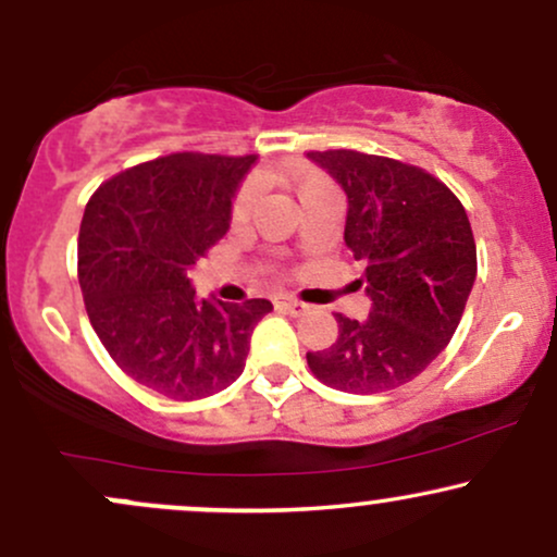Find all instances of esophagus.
<instances>
[{"label":"esophagus","instance_id":"1","mask_svg":"<svg viewBox=\"0 0 557 557\" xmlns=\"http://www.w3.org/2000/svg\"><path fill=\"white\" fill-rule=\"evenodd\" d=\"M280 309L287 311V314H290V317L309 314V306L300 304V300H296V298H283V300H280Z\"/></svg>","mask_w":557,"mask_h":557}]
</instances>
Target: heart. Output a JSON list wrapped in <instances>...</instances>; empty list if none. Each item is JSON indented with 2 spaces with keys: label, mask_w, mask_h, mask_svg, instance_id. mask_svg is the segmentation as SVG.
<instances>
[{
  "label": "heart",
  "mask_w": 557,
  "mask_h": 557,
  "mask_svg": "<svg viewBox=\"0 0 557 557\" xmlns=\"http://www.w3.org/2000/svg\"><path fill=\"white\" fill-rule=\"evenodd\" d=\"M272 177H277V181H285L287 185H290L293 190H296L298 201L300 198L311 196L314 190L319 188H327V185H332L327 177L322 175V172L309 168V164H290V168H283L274 172ZM259 201V188L253 183H246L243 188L238 190V196H235L233 201V222L235 225H243V222H248V216H251L253 207H257Z\"/></svg>",
  "instance_id": "b5f03b06"
}]
</instances>
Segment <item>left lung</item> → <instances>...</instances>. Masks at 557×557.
Segmentation results:
<instances>
[{
	"label": "left lung",
	"instance_id": "obj_1",
	"mask_svg": "<svg viewBox=\"0 0 557 557\" xmlns=\"http://www.w3.org/2000/svg\"><path fill=\"white\" fill-rule=\"evenodd\" d=\"M348 196L345 246L363 264L369 317L337 314V341L306 354L324 385L385 393L424 372L461 322L476 243L456 196L430 172L361 151H311Z\"/></svg>",
	"mask_w": 557,
	"mask_h": 557
}]
</instances>
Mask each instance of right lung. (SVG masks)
<instances>
[{"label":"right lung","mask_w":557,"mask_h":557,"mask_svg":"<svg viewBox=\"0 0 557 557\" xmlns=\"http://www.w3.org/2000/svg\"><path fill=\"white\" fill-rule=\"evenodd\" d=\"M257 157L172 154L107 181L88 201L78 280L101 345L133 380L172 400L220 393L246 367L267 298H198L188 272L230 230Z\"/></svg>","instance_id":"obj_1"}]
</instances>
